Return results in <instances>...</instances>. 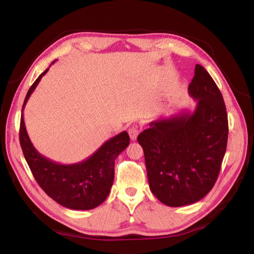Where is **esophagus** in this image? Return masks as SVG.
<instances>
[{
    "instance_id": "obj_1",
    "label": "esophagus",
    "mask_w": 254,
    "mask_h": 254,
    "mask_svg": "<svg viewBox=\"0 0 254 254\" xmlns=\"http://www.w3.org/2000/svg\"><path fill=\"white\" fill-rule=\"evenodd\" d=\"M138 133H139V131H138L137 126H133V127L128 128V135H129V137H131L132 140H135L137 138Z\"/></svg>"
}]
</instances>
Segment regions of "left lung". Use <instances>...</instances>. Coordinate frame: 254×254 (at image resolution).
<instances>
[{
  "mask_svg": "<svg viewBox=\"0 0 254 254\" xmlns=\"http://www.w3.org/2000/svg\"><path fill=\"white\" fill-rule=\"evenodd\" d=\"M188 93L197 102L192 113L183 110L152 121L137 137L150 190L169 207L197 202L212 190L227 146L223 96L200 64L194 68Z\"/></svg>",
  "mask_w": 254,
  "mask_h": 254,
  "instance_id": "8db88e82",
  "label": "left lung"
}]
</instances>
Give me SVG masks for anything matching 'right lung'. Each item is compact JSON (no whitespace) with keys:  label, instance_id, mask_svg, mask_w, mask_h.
I'll use <instances>...</instances> for the list:
<instances>
[{"label":"right lung","instance_id":"1","mask_svg":"<svg viewBox=\"0 0 254 254\" xmlns=\"http://www.w3.org/2000/svg\"><path fill=\"white\" fill-rule=\"evenodd\" d=\"M49 69L35 80L23 102L19 131L21 149L35 181L47 196L64 208L91 210L102 204L108 197L115 179V160L128 146V134L123 131L116 135L105 141L92 156L78 163L61 164L41 155L28 136L22 111Z\"/></svg>","mask_w":254,"mask_h":254}]
</instances>
